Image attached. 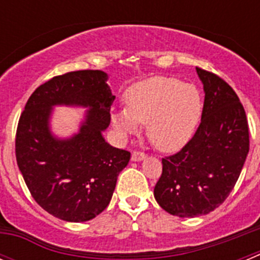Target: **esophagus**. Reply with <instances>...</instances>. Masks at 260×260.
<instances>
[{
	"label": "esophagus",
	"mask_w": 260,
	"mask_h": 260,
	"mask_svg": "<svg viewBox=\"0 0 260 260\" xmlns=\"http://www.w3.org/2000/svg\"><path fill=\"white\" fill-rule=\"evenodd\" d=\"M144 158H146V155H144L143 152H141V151H134V152L132 153L133 161H142Z\"/></svg>",
	"instance_id": "1"
}]
</instances>
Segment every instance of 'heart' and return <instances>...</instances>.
Wrapping results in <instances>:
<instances>
[{
  "label": "heart",
  "instance_id": "1",
  "mask_svg": "<svg viewBox=\"0 0 260 260\" xmlns=\"http://www.w3.org/2000/svg\"><path fill=\"white\" fill-rule=\"evenodd\" d=\"M126 109L112 112L119 135L147 125V135L162 152H176L189 143L201 122L203 100L192 84L171 77H153L133 84L125 93Z\"/></svg>",
  "mask_w": 260,
  "mask_h": 260
}]
</instances>
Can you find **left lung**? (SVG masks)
<instances>
[{"label": "left lung", "mask_w": 260, "mask_h": 260, "mask_svg": "<svg viewBox=\"0 0 260 260\" xmlns=\"http://www.w3.org/2000/svg\"><path fill=\"white\" fill-rule=\"evenodd\" d=\"M203 83L201 125L180 152L162 158L156 202L180 217L207 215L233 190L249 153V125L237 93L225 80L197 68Z\"/></svg>", "instance_id": "obj_1"}]
</instances>
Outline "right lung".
<instances>
[{
  "mask_svg": "<svg viewBox=\"0 0 260 260\" xmlns=\"http://www.w3.org/2000/svg\"><path fill=\"white\" fill-rule=\"evenodd\" d=\"M102 70L58 75L29 96L15 138L19 171L41 208L61 220L83 222L108 207L130 152L105 142L116 96ZM54 106L87 107L80 130L69 138L51 133Z\"/></svg>",
  "mask_w": 260,
  "mask_h": 260,
  "instance_id": "obj_1",
  "label": "right lung"
}]
</instances>
